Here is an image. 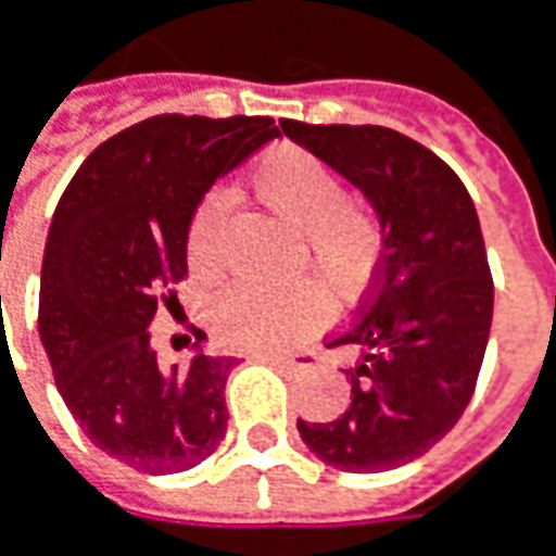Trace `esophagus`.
<instances>
[{
  "instance_id": "esophagus-1",
  "label": "esophagus",
  "mask_w": 556,
  "mask_h": 556,
  "mask_svg": "<svg viewBox=\"0 0 556 556\" xmlns=\"http://www.w3.org/2000/svg\"><path fill=\"white\" fill-rule=\"evenodd\" d=\"M254 361H264V364H274L282 374H295V370H314L317 367V351L304 349L295 354H267V351H254Z\"/></svg>"
}]
</instances>
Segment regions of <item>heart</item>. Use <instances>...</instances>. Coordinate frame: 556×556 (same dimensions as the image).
Returning <instances> with one entry per match:
<instances>
[{
    "label": "heart",
    "instance_id": "heart-1",
    "mask_svg": "<svg viewBox=\"0 0 556 556\" xmlns=\"http://www.w3.org/2000/svg\"><path fill=\"white\" fill-rule=\"evenodd\" d=\"M252 192L264 207L302 230L304 249L320 277L345 292H361L386 249V230L374 207L349 199L342 177L299 146H277L254 164ZM227 199L205 195L186 227V261L192 274L214 277L224 261ZM329 317L320 282L292 286L232 282L214 302L211 324L224 345L242 351H279L299 342Z\"/></svg>",
    "mask_w": 556,
    "mask_h": 556
}]
</instances>
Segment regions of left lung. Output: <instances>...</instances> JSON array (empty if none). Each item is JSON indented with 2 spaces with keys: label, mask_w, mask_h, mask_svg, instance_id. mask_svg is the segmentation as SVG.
Returning <instances> with one entry per match:
<instances>
[{
  "label": "left lung",
  "mask_w": 556,
  "mask_h": 556,
  "mask_svg": "<svg viewBox=\"0 0 556 556\" xmlns=\"http://www.w3.org/2000/svg\"><path fill=\"white\" fill-rule=\"evenodd\" d=\"M370 202L386 249L361 311L326 349H354L351 404L299 420L304 445L345 472L417 460L467 410L492 329L495 282L467 186L417 139L376 124L279 121Z\"/></svg>",
  "instance_id": "1"
}]
</instances>
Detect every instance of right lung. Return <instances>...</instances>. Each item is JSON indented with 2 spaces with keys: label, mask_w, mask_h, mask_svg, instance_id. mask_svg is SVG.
I'll return each mask as SVG.
<instances>
[{
  "label": "right lung",
  "mask_w": 556,
  "mask_h": 556,
  "mask_svg": "<svg viewBox=\"0 0 556 556\" xmlns=\"http://www.w3.org/2000/svg\"><path fill=\"white\" fill-rule=\"evenodd\" d=\"M277 136L274 117H146L86 157L55 207L39 339L86 439L134 470H189L224 442L236 357L199 351L167 367L149 324L177 304L186 227L207 186Z\"/></svg>",
  "instance_id": "right-lung-1"
}]
</instances>
